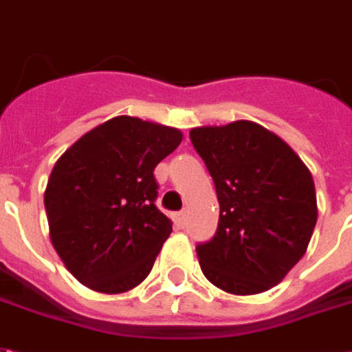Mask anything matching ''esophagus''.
<instances>
[{"mask_svg": "<svg viewBox=\"0 0 352 352\" xmlns=\"http://www.w3.org/2000/svg\"><path fill=\"white\" fill-rule=\"evenodd\" d=\"M186 221H187V212L186 210H182V212H178V214H176V225L184 229V227H186Z\"/></svg>", "mask_w": 352, "mask_h": 352, "instance_id": "34e87169", "label": "esophagus"}]
</instances>
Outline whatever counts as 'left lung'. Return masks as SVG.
<instances>
[{"instance_id":"left-lung-1","label":"left lung","mask_w":352,"mask_h":352,"mask_svg":"<svg viewBox=\"0 0 352 352\" xmlns=\"http://www.w3.org/2000/svg\"><path fill=\"white\" fill-rule=\"evenodd\" d=\"M214 179L219 223L197 245L202 274L230 294L272 289L304 257L317 223L311 173L287 142L255 122L189 131Z\"/></svg>"}]
</instances>
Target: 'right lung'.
<instances>
[{
	"label": "right lung",
	"mask_w": 352,
	"mask_h": 352,
	"mask_svg": "<svg viewBox=\"0 0 352 352\" xmlns=\"http://www.w3.org/2000/svg\"><path fill=\"white\" fill-rule=\"evenodd\" d=\"M179 142L174 127L116 116L56 161L45 191L50 240L80 283L118 294L148 278L173 232L155 206L153 168Z\"/></svg>",
	"instance_id": "1"
}]
</instances>
